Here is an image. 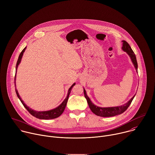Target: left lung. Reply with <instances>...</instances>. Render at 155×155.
Segmentation results:
<instances>
[{
    "label": "left lung",
    "mask_w": 155,
    "mask_h": 155,
    "mask_svg": "<svg viewBox=\"0 0 155 155\" xmlns=\"http://www.w3.org/2000/svg\"><path fill=\"white\" fill-rule=\"evenodd\" d=\"M122 43H123V46L121 47L122 50L123 51L126 52L127 53V54L129 55L136 71L137 72L138 65H137V60H136L135 54L134 53V52L132 50L130 45L126 41L123 40ZM84 96H85V97L87 100V101L88 103V106H89L90 109H91V110L92 111V112L94 113L95 115H97L98 116L103 117H113V116L120 115V114L123 113L130 106L133 100L134 99V97L136 96V95H134L133 97V98H131L130 99V100H129L127 103L123 104L121 106H115V107H99V106L95 105L91 102V101L90 100V99L87 95V93H86L85 88H84Z\"/></svg>",
    "instance_id": "1"
}]
</instances>
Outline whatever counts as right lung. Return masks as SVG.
I'll return each mask as SVG.
<instances>
[{"mask_svg": "<svg viewBox=\"0 0 155 155\" xmlns=\"http://www.w3.org/2000/svg\"><path fill=\"white\" fill-rule=\"evenodd\" d=\"M26 49V47L22 51V52H21V54H19V57H18V61H17V64H16V74H15V86L16 87V71H17V69H18V65H19V64L21 63V59H22V55H23V54L24 52H25V50ZM76 83H74L70 87V88L68 89V94H67V97L65 98V99L64 100V101L61 103L58 106H57V107L53 109H51V110H46V111H37V110H33L32 109L30 108L28 106H27L25 103L22 100L21 98L20 97L19 94H18V91L16 89V88H15V90H16V95L18 97V98L19 99V100L21 101V102L22 103V104H23V106H24V107L29 112V113L32 115L34 117L37 118H39V119H43V120H50V119H54V118H57L60 115H61V114H62L65 109V107L67 106V101H68V98H69V95L70 94V92L71 91V89L73 88V87L74 85H75Z\"/></svg>", "mask_w": 155, "mask_h": 155, "instance_id": "obj_1", "label": "right lung"}]
</instances>
